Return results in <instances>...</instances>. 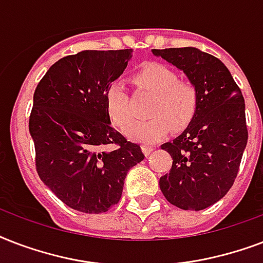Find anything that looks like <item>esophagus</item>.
I'll use <instances>...</instances> for the list:
<instances>
[{"label": "esophagus", "mask_w": 263, "mask_h": 263, "mask_svg": "<svg viewBox=\"0 0 263 263\" xmlns=\"http://www.w3.org/2000/svg\"><path fill=\"white\" fill-rule=\"evenodd\" d=\"M142 150H143V153L146 156H148V154L154 150V147H153L152 144H142Z\"/></svg>", "instance_id": "obj_1"}]
</instances>
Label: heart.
Returning <instances> with one entry per match:
<instances>
[{
	"instance_id": "1",
	"label": "heart",
	"mask_w": 263,
	"mask_h": 263,
	"mask_svg": "<svg viewBox=\"0 0 263 263\" xmlns=\"http://www.w3.org/2000/svg\"><path fill=\"white\" fill-rule=\"evenodd\" d=\"M135 80L154 98L146 113L152 119L138 121L128 128L127 135L131 139L152 143L162 138L169 128L180 131L191 123L199 103V94L191 80L179 79L172 68L160 63L142 65ZM106 109L111 121L123 129L134 121L129 94L119 80L107 86Z\"/></svg>"
}]
</instances>
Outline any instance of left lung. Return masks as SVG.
<instances>
[{
  "instance_id": "obj_1",
  "label": "left lung",
  "mask_w": 263,
  "mask_h": 263,
  "mask_svg": "<svg viewBox=\"0 0 263 263\" xmlns=\"http://www.w3.org/2000/svg\"><path fill=\"white\" fill-rule=\"evenodd\" d=\"M195 84L199 103L187 129L161 146L173 160L160 188L169 203L203 210L235 183L249 131L245 98L231 72L214 55L195 47L153 49Z\"/></svg>"
}]
</instances>
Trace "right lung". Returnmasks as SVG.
I'll return each instance as SVG.
<instances>
[{"instance_id": "obj_1", "label": "right lung", "mask_w": 263, "mask_h": 263, "mask_svg": "<svg viewBox=\"0 0 263 263\" xmlns=\"http://www.w3.org/2000/svg\"><path fill=\"white\" fill-rule=\"evenodd\" d=\"M131 49L83 50L53 64L34 92L28 128L39 177L61 202L83 213L119 203L140 146L110 125L107 86L127 68Z\"/></svg>"}]
</instances>
